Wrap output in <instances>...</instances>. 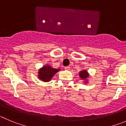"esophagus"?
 <instances>
[{
	"instance_id": "obj_1",
	"label": "esophagus",
	"mask_w": 126,
	"mask_h": 126,
	"mask_svg": "<svg viewBox=\"0 0 126 126\" xmlns=\"http://www.w3.org/2000/svg\"><path fill=\"white\" fill-rule=\"evenodd\" d=\"M64 69H65V70H69L70 69V67H69V66L65 67H64Z\"/></svg>"
}]
</instances>
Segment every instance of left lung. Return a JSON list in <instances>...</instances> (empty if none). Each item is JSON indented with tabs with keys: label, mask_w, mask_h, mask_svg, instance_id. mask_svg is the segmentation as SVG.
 I'll return each mask as SVG.
<instances>
[{
	"label": "left lung",
	"mask_w": 126,
	"mask_h": 126,
	"mask_svg": "<svg viewBox=\"0 0 126 126\" xmlns=\"http://www.w3.org/2000/svg\"><path fill=\"white\" fill-rule=\"evenodd\" d=\"M79 76L82 79H85L88 77V73H87V71H84H84H81V72H80Z\"/></svg>",
	"instance_id": "1"
}]
</instances>
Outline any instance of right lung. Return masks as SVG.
I'll return each instance as SVG.
<instances>
[{
	"label": "right lung",
	"mask_w": 126,
	"mask_h": 126,
	"mask_svg": "<svg viewBox=\"0 0 126 126\" xmlns=\"http://www.w3.org/2000/svg\"><path fill=\"white\" fill-rule=\"evenodd\" d=\"M59 70L52 68L49 65H45L39 71V78L42 81H49L53 76Z\"/></svg>",
	"instance_id": "add662e5"
}]
</instances>
